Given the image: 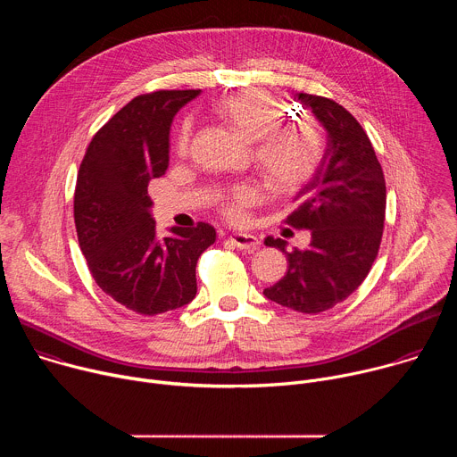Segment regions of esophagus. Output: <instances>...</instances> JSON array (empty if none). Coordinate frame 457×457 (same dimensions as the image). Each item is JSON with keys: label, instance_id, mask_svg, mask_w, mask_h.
I'll return each instance as SVG.
<instances>
[{"label": "esophagus", "instance_id": "34e87169", "mask_svg": "<svg viewBox=\"0 0 457 457\" xmlns=\"http://www.w3.org/2000/svg\"><path fill=\"white\" fill-rule=\"evenodd\" d=\"M229 242L244 251H256L258 249V238L254 235H247V233H235L229 237Z\"/></svg>", "mask_w": 457, "mask_h": 457}]
</instances>
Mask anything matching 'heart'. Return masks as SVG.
Instances as JSON below:
<instances>
[{"label": "heart", "instance_id": "1", "mask_svg": "<svg viewBox=\"0 0 457 457\" xmlns=\"http://www.w3.org/2000/svg\"><path fill=\"white\" fill-rule=\"evenodd\" d=\"M219 115L244 141L256 143L254 159L264 177L280 191L302 187L316 171L321 159V139L309 122L282 124L286 110L266 90L249 88L224 97ZM191 141V122L179 128L175 148L186 155ZM258 201V189L240 184L228 195L224 210L233 220L242 219L244 208Z\"/></svg>", "mask_w": 457, "mask_h": 457}]
</instances>
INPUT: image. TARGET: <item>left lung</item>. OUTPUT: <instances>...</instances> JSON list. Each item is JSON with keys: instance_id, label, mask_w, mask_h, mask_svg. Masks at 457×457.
<instances>
[{"instance_id": "8db88e82", "label": "left lung", "mask_w": 457, "mask_h": 457, "mask_svg": "<svg viewBox=\"0 0 457 457\" xmlns=\"http://www.w3.org/2000/svg\"><path fill=\"white\" fill-rule=\"evenodd\" d=\"M328 134L312 179L296 193L298 208L286 219L309 229L305 249L287 251V242L268 237L266 245L287 256V273L266 298L298 312H321L353 295L370 271L385 220V179L361 124L338 103L296 94Z\"/></svg>"}]
</instances>
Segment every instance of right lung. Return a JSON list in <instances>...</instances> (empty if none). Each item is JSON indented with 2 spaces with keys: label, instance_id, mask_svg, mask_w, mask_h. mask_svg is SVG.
Masks as SVG:
<instances>
[{
  "label": "right lung",
  "instance_id": "obj_1",
  "mask_svg": "<svg viewBox=\"0 0 457 457\" xmlns=\"http://www.w3.org/2000/svg\"><path fill=\"white\" fill-rule=\"evenodd\" d=\"M201 90L137 96L94 136L74 195L79 247L96 284L117 303L154 316L197 295L199 256L215 242L206 222L157 237L148 184L170 161L175 113Z\"/></svg>",
  "mask_w": 457,
  "mask_h": 457
}]
</instances>
